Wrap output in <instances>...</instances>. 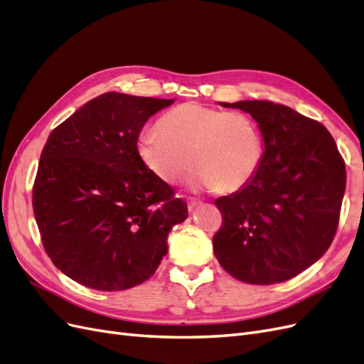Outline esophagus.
<instances>
[{"label": "esophagus", "instance_id": "esophagus-1", "mask_svg": "<svg viewBox=\"0 0 364 364\" xmlns=\"http://www.w3.org/2000/svg\"><path fill=\"white\" fill-rule=\"evenodd\" d=\"M186 203H188V209H190V211H193V209H196L202 202L197 200V199H188V202H186Z\"/></svg>", "mask_w": 364, "mask_h": 364}]
</instances>
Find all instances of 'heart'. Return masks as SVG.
<instances>
[{
  "label": "heart",
  "instance_id": "obj_1",
  "mask_svg": "<svg viewBox=\"0 0 364 364\" xmlns=\"http://www.w3.org/2000/svg\"><path fill=\"white\" fill-rule=\"evenodd\" d=\"M136 151L149 171L164 182H181L193 161L194 186L234 193L257 176L264 139L255 119L246 114L185 103L165 114L159 129L142 130Z\"/></svg>",
  "mask_w": 364,
  "mask_h": 364
}]
</instances>
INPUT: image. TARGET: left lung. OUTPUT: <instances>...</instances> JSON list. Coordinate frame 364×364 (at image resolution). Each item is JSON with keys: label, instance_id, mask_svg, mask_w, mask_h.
<instances>
[{"label": "left lung", "instance_id": "8db88e82", "mask_svg": "<svg viewBox=\"0 0 364 364\" xmlns=\"http://www.w3.org/2000/svg\"><path fill=\"white\" fill-rule=\"evenodd\" d=\"M252 115L264 139L252 182L215 200L214 253L230 277L257 285L294 278L331 246L346 186L336 141L318 121L267 100L220 103Z\"/></svg>", "mask_w": 364, "mask_h": 364}]
</instances>
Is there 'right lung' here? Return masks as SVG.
I'll return each instance as SVG.
<instances>
[{"mask_svg": "<svg viewBox=\"0 0 364 364\" xmlns=\"http://www.w3.org/2000/svg\"><path fill=\"white\" fill-rule=\"evenodd\" d=\"M174 100L106 92L54 129L41 153L33 213L53 264L103 291L147 281L188 206L141 162L146 121Z\"/></svg>", "mask_w": 364, "mask_h": 364, "instance_id": "right-lung-1", "label": "right lung"}]
</instances>
